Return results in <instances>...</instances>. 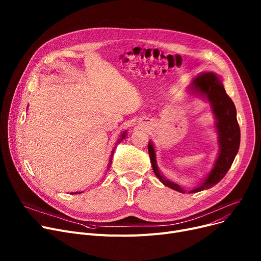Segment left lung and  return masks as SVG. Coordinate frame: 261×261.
Wrapping results in <instances>:
<instances>
[{
	"mask_svg": "<svg viewBox=\"0 0 261 261\" xmlns=\"http://www.w3.org/2000/svg\"><path fill=\"white\" fill-rule=\"evenodd\" d=\"M188 92L210 103L216 119L215 128L218 134L219 144V152L213 168L199 186L188 191L189 194H194L212 188L223 179L238 153L240 146V129L237 121L236 107L227 96L222 80L217 74L213 72L199 74L191 81L188 87ZM148 152L153 172L158 179L165 186L179 191V193H185V190L180 185L166 179L159 170L152 142H149L148 144Z\"/></svg>",
	"mask_w": 261,
	"mask_h": 261,
	"instance_id": "8db88e82",
	"label": "left lung"
}]
</instances>
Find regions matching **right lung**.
Returning a JSON list of instances; mask_svg holds the SVG:
<instances>
[{"instance_id":"right-lung-1","label":"right lung","mask_w":261,"mask_h":261,"mask_svg":"<svg viewBox=\"0 0 261 261\" xmlns=\"http://www.w3.org/2000/svg\"><path fill=\"white\" fill-rule=\"evenodd\" d=\"M27 108H29V107H27ZM126 136H127V131H123L122 133H121V135H120V139L118 140V142H117V144L118 143H120L123 139H125L126 138ZM113 153H114V150H113V151H112V154H111V156L113 155ZM111 162H112V159L111 160H110V164H109V168H110V165H111ZM80 193H82V191H79V193H78V191H76V193H71V195H76V194H80Z\"/></svg>"}]
</instances>
